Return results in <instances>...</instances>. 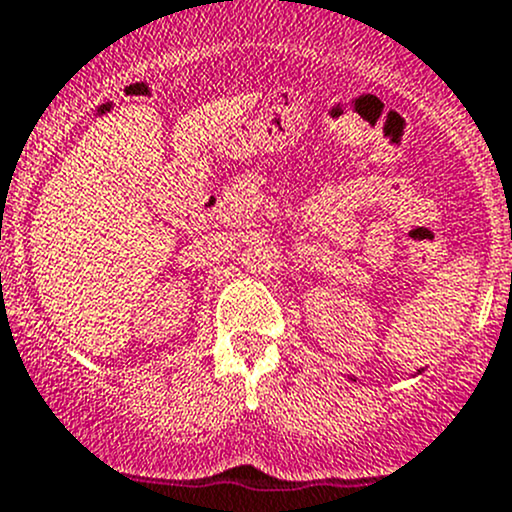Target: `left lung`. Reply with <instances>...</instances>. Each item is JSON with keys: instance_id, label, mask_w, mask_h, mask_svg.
Returning <instances> with one entry per match:
<instances>
[{"instance_id": "8db88e82", "label": "left lung", "mask_w": 512, "mask_h": 512, "mask_svg": "<svg viewBox=\"0 0 512 512\" xmlns=\"http://www.w3.org/2000/svg\"><path fill=\"white\" fill-rule=\"evenodd\" d=\"M350 379H352V377H350ZM352 382H357V379H352Z\"/></svg>"}]
</instances>
